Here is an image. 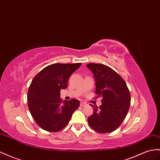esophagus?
Masks as SVG:
<instances>
[{
  "label": "esophagus",
  "mask_w": 160,
  "mask_h": 160,
  "mask_svg": "<svg viewBox=\"0 0 160 160\" xmlns=\"http://www.w3.org/2000/svg\"><path fill=\"white\" fill-rule=\"evenodd\" d=\"M85 105H86V103H83V102H82V103H80V106H81V107H83V106H85Z\"/></svg>",
  "instance_id": "esophagus-1"
}]
</instances>
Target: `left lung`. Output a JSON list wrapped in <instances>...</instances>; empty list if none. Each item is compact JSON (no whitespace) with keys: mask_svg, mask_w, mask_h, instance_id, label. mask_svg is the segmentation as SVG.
Returning <instances> with one entry per match:
<instances>
[{"mask_svg":"<svg viewBox=\"0 0 160 160\" xmlns=\"http://www.w3.org/2000/svg\"><path fill=\"white\" fill-rule=\"evenodd\" d=\"M87 67L96 80V94L102 105H91L93 114L88 118L90 127L100 133L111 132L120 127L128 113L131 95L126 82L112 68L103 64L90 63Z\"/></svg>","mask_w":160,"mask_h":160,"instance_id":"1","label":"left lung"}]
</instances>
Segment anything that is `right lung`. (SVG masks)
Wrapping results in <instances>:
<instances>
[{"label": "right lung", "mask_w": 160, "mask_h": 160, "mask_svg": "<svg viewBox=\"0 0 160 160\" xmlns=\"http://www.w3.org/2000/svg\"><path fill=\"white\" fill-rule=\"evenodd\" d=\"M81 63H55L45 67L34 77L28 89V104L33 118L42 128L57 132L65 127L79 106V101L62 100L60 89L68 86L72 73Z\"/></svg>", "instance_id": "add662e5"}]
</instances>
